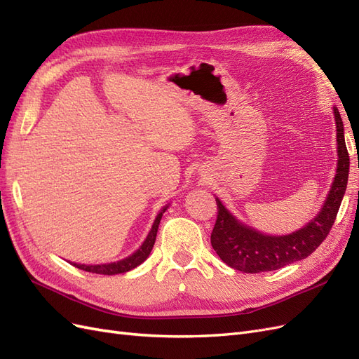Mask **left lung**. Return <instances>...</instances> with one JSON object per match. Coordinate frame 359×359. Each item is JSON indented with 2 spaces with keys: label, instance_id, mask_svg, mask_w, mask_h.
<instances>
[{
  "label": "left lung",
  "instance_id": "1",
  "mask_svg": "<svg viewBox=\"0 0 359 359\" xmlns=\"http://www.w3.org/2000/svg\"><path fill=\"white\" fill-rule=\"evenodd\" d=\"M337 135V169L331 189L320 211L309 223L286 235H269L236 219L224 203L215 198L219 217L211 233V245L226 265L248 274L265 273L306 259L330 233L339 212L349 178V154L344 142L340 112L332 107Z\"/></svg>",
  "mask_w": 359,
  "mask_h": 359
}]
</instances>
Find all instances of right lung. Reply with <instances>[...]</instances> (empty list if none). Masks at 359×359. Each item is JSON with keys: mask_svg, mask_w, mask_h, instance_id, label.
I'll use <instances>...</instances> for the list:
<instances>
[{"mask_svg": "<svg viewBox=\"0 0 359 359\" xmlns=\"http://www.w3.org/2000/svg\"><path fill=\"white\" fill-rule=\"evenodd\" d=\"M169 205H165L163 208L158 211V214L156 215V220L151 226V229L147 235V238L144 240V243L139 245V248L136 252H133L130 256L115 260V262H109V264H97V265H86V264H76V262H70L73 266L88 271V273H94V274H103V276H115V274H124L127 271H132L133 268L139 266L142 262H145L147 257L149 256L151 250L154 247L156 243V236H157V229L163 214L169 208Z\"/></svg>", "mask_w": 359, "mask_h": 359, "instance_id": "obj_1", "label": "right lung"}]
</instances>
